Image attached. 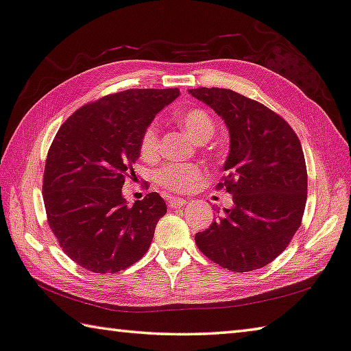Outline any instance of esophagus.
Masks as SVG:
<instances>
[{
    "instance_id": "1",
    "label": "esophagus",
    "mask_w": 351,
    "mask_h": 351,
    "mask_svg": "<svg viewBox=\"0 0 351 351\" xmlns=\"http://www.w3.org/2000/svg\"><path fill=\"white\" fill-rule=\"evenodd\" d=\"M167 201H169V206L171 207V209H180V207L187 204L186 199L178 198V197H170Z\"/></svg>"
}]
</instances>
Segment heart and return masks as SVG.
<instances>
[{"label":"heart","instance_id":"b5f03b06","mask_svg":"<svg viewBox=\"0 0 351 351\" xmlns=\"http://www.w3.org/2000/svg\"><path fill=\"white\" fill-rule=\"evenodd\" d=\"M178 122L197 142H206L215 132V123H213L209 112L201 108H189L182 111L178 116ZM158 148L159 130L156 123L152 122L141 134V156L152 159L158 154ZM201 178H203V170L195 164H169L154 173V180L159 186L171 190V192H187V190L195 187V184Z\"/></svg>","mask_w":351,"mask_h":351}]
</instances>
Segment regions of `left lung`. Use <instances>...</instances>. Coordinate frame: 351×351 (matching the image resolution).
Returning <instances> with one entry per match:
<instances>
[{"label":"left lung","instance_id":"1","mask_svg":"<svg viewBox=\"0 0 351 351\" xmlns=\"http://www.w3.org/2000/svg\"><path fill=\"white\" fill-rule=\"evenodd\" d=\"M189 93L228 127L226 176L218 187L234 201L209 229L195 235V243L224 269L263 268L285 251L304 217L308 176L300 141L287 121L239 93L224 88Z\"/></svg>","mask_w":351,"mask_h":351}]
</instances>
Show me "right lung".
Here are the masks:
<instances>
[{"instance_id": "right-lung-1", "label": "right lung", "mask_w": 351, "mask_h": 351, "mask_svg": "<svg viewBox=\"0 0 351 351\" xmlns=\"http://www.w3.org/2000/svg\"><path fill=\"white\" fill-rule=\"evenodd\" d=\"M178 88L127 90L88 104L66 119L47 152V223L68 257L96 274H116L144 257L167 212L159 193L133 206L122 195L134 176L141 134Z\"/></svg>"}]
</instances>
